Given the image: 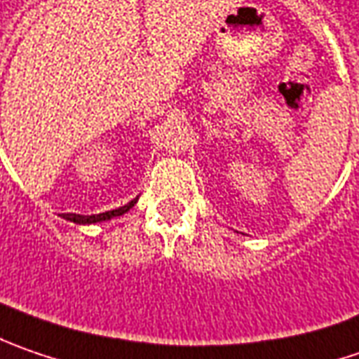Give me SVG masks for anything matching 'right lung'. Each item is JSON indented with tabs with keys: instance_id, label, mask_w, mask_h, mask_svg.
<instances>
[{
	"instance_id": "1",
	"label": "right lung",
	"mask_w": 359,
	"mask_h": 359,
	"mask_svg": "<svg viewBox=\"0 0 359 359\" xmlns=\"http://www.w3.org/2000/svg\"><path fill=\"white\" fill-rule=\"evenodd\" d=\"M136 201H138V196H136V198H133L130 203H126L124 207H120V209L106 210V212H100V215H76V212H64L62 217H64L66 221L76 223V225H94V223L110 221V219H114V217H120V215L128 212V210L133 209L134 205H136Z\"/></svg>"
}]
</instances>
